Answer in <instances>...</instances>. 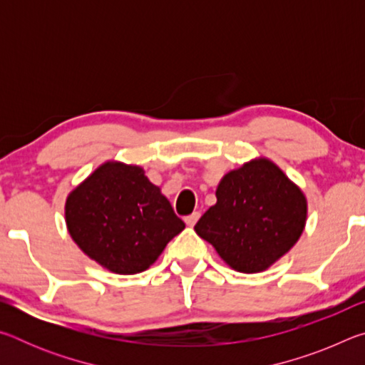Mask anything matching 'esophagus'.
<instances>
[{
  "label": "esophagus",
  "instance_id": "34e87169",
  "mask_svg": "<svg viewBox=\"0 0 365 365\" xmlns=\"http://www.w3.org/2000/svg\"><path fill=\"white\" fill-rule=\"evenodd\" d=\"M201 217V214L200 212H193V214H190V215H187V217H185V224H187L188 227H193L196 222H197V219Z\"/></svg>",
  "mask_w": 365,
  "mask_h": 365
}]
</instances>
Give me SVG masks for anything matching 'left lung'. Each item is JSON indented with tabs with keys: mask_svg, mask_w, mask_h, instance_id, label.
<instances>
[{
	"mask_svg": "<svg viewBox=\"0 0 365 365\" xmlns=\"http://www.w3.org/2000/svg\"><path fill=\"white\" fill-rule=\"evenodd\" d=\"M215 196L217 202L202 214L195 232L237 272L256 274L270 267L304 230V193L265 158L225 174Z\"/></svg>",
	"mask_w": 365,
	"mask_h": 365,
	"instance_id": "1",
	"label": "left lung"
}]
</instances>
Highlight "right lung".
<instances>
[{
    "instance_id": "1",
    "label": "right lung",
    "mask_w": 365,
    "mask_h": 365,
    "mask_svg": "<svg viewBox=\"0 0 365 365\" xmlns=\"http://www.w3.org/2000/svg\"><path fill=\"white\" fill-rule=\"evenodd\" d=\"M66 224L86 256L120 275L146 270L185 228L143 169L115 160L71 191Z\"/></svg>"
}]
</instances>
